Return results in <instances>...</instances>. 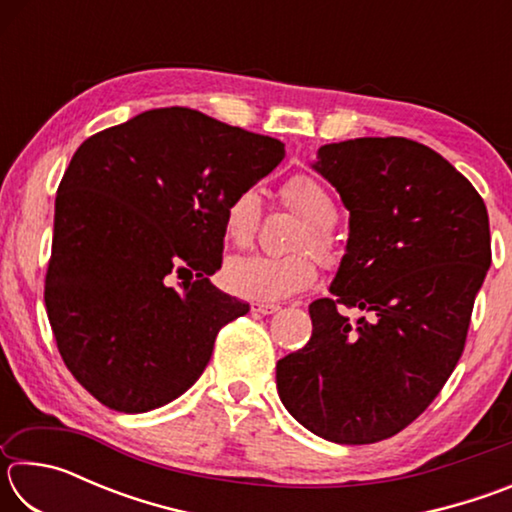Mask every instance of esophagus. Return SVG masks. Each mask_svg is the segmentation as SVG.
<instances>
[{"instance_id":"esophagus-1","label":"esophagus","mask_w":512,"mask_h":512,"mask_svg":"<svg viewBox=\"0 0 512 512\" xmlns=\"http://www.w3.org/2000/svg\"><path fill=\"white\" fill-rule=\"evenodd\" d=\"M250 309L255 311V314H262V316H268V314H275L277 309V305H271V302H253V305H250Z\"/></svg>"}]
</instances>
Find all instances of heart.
Instances as JSON below:
<instances>
[{
    "instance_id": "obj_1",
    "label": "heart",
    "mask_w": 512,
    "mask_h": 512,
    "mask_svg": "<svg viewBox=\"0 0 512 512\" xmlns=\"http://www.w3.org/2000/svg\"><path fill=\"white\" fill-rule=\"evenodd\" d=\"M280 201L298 219L305 221V228L293 241V253L287 257L253 255L232 259L223 271V282L228 291L239 298L257 302H275L296 296L316 282L318 268L314 257L305 250L316 253L323 262L334 259V239L329 228L336 223V205L327 189L314 176L296 173L280 185ZM262 216V203L253 187L241 189L230 198L223 212V237L230 246H253Z\"/></svg>"
}]
</instances>
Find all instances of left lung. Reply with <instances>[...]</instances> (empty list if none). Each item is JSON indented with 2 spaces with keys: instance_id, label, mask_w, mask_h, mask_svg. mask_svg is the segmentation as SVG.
Returning <instances> with one entry per match:
<instances>
[{
  "instance_id": "8db88e82",
  "label": "left lung",
  "mask_w": 512,
  "mask_h": 512,
  "mask_svg": "<svg viewBox=\"0 0 512 512\" xmlns=\"http://www.w3.org/2000/svg\"><path fill=\"white\" fill-rule=\"evenodd\" d=\"M314 169L350 210V237L332 296L309 305V343L277 361V393L316 436L370 445L409 427L461 359L492 262L488 210L443 155L406 137L325 144Z\"/></svg>"
}]
</instances>
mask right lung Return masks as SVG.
<instances>
[{
    "label": "right lung",
    "instance_id": "add662e5",
    "mask_svg": "<svg viewBox=\"0 0 512 512\" xmlns=\"http://www.w3.org/2000/svg\"><path fill=\"white\" fill-rule=\"evenodd\" d=\"M282 158L280 140L178 106L79 146L56 194L45 305L67 370L103 406L144 413L176 400L219 329L248 314L210 282L223 212Z\"/></svg>",
    "mask_w": 512,
    "mask_h": 512
}]
</instances>
